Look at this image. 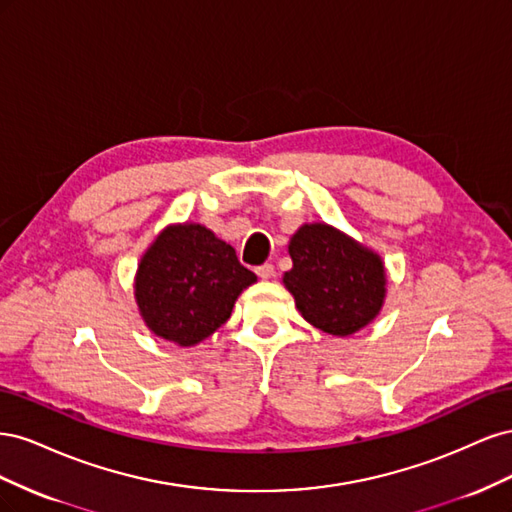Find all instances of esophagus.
<instances>
[{"instance_id": "1", "label": "esophagus", "mask_w": 512, "mask_h": 512, "mask_svg": "<svg viewBox=\"0 0 512 512\" xmlns=\"http://www.w3.org/2000/svg\"><path fill=\"white\" fill-rule=\"evenodd\" d=\"M275 273V267L271 265V262H265V265L256 267V275L262 277V280H269V277Z\"/></svg>"}]
</instances>
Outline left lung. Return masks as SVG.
Segmentation results:
<instances>
[{
	"label": "left lung",
	"instance_id": "8db88e82",
	"mask_svg": "<svg viewBox=\"0 0 512 512\" xmlns=\"http://www.w3.org/2000/svg\"><path fill=\"white\" fill-rule=\"evenodd\" d=\"M284 284L301 316L331 335H352L380 312L382 260L327 224H305L290 239Z\"/></svg>",
	"mask_w": 512,
	"mask_h": 512
}]
</instances>
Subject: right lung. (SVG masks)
Listing matches in <instances>:
<instances>
[{
    "instance_id": "obj_1",
    "label": "right lung",
    "mask_w": 512,
    "mask_h": 512,
    "mask_svg": "<svg viewBox=\"0 0 512 512\" xmlns=\"http://www.w3.org/2000/svg\"><path fill=\"white\" fill-rule=\"evenodd\" d=\"M254 282L228 243L205 226L183 224L164 230L143 256L136 301L153 333L194 346L222 327Z\"/></svg>"
}]
</instances>
